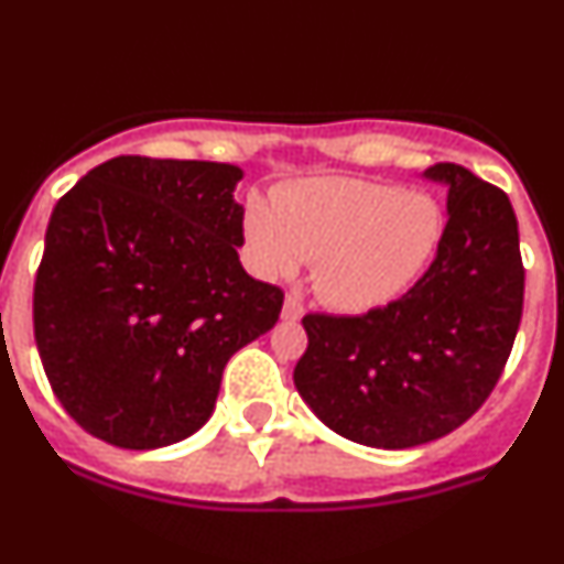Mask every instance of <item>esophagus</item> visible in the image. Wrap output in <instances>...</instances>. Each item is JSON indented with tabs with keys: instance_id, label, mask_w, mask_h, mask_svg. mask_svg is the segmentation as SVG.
Returning a JSON list of instances; mask_svg holds the SVG:
<instances>
[{
	"instance_id": "34e87169",
	"label": "esophagus",
	"mask_w": 564,
	"mask_h": 564,
	"mask_svg": "<svg viewBox=\"0 0 564 564\" xmlns=\"http://www.w3.org/2000/svg\"><path fill=\"white\" fill-rule=\"evenodd\" d=\"M283 319H289V323H294V319L303 317V303H300L294 294H286V300H283V312H281Z\"/></svg>"
}]
</instances>
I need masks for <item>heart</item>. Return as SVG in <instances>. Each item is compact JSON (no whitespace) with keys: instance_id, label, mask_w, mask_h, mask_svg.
Returning a JSON list of instances; mask_svg holds the SVG:
<instances>
[{"instance_id":"heart-1","label":"heart","mask_w":564,"mask_h":564,"mask_svg":"<svg viewBox=\"0 0 564 564\" xmlns=\"http://www.w3.org/2000/svg\"><path fill=\"white\" fill-rule=\"evenodd\" d=\"M245 234L261 275L292 278L314 261L328 306L365 314L406 294L445 236V210L425 192L361 177H312L252 203Z\"/></svg>"}]
</instances>
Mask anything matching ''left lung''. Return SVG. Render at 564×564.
<instances>
[{
	"label": "left lung",
	"instance_id": "left-lung-1",
	"mask_svg": "<svg viewBox=\"0 0 564 564\" xmlns=\"http://www.w3.org/2000/svg\"><path fill=\"white\" fill-rule=\"evenodd\" d=\"M423 177L448 186V225L429 272L361 317H303L300 398L330 431L370 448H414L470 420L496 389L523 314L507 194L459 163H434Z\"/></svg>",
	"mask_w": 564,
	"mask_h": 564
}]
</instances>
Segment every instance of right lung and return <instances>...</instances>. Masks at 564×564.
I'll use <instances>...</instances> for the list:
<instances>
[{
	"mask_svg": "<svg viewBox=\"0 0 564 564\" xmlns=\"http://www.w3.org/2000/svg\"><path fill=\"white\" fill-rule=\"evenodd\" d=\"M234 163L119 155L57 199L33 292L52 392L116 448L203 429L230 356L278 323L283 292L245 272Z\"/></svg>",
	"mask_w": 564,
	"mask_h": 564,
	"instance_id": "obj_1",
	"label": "right lung"
}]
</instances>
